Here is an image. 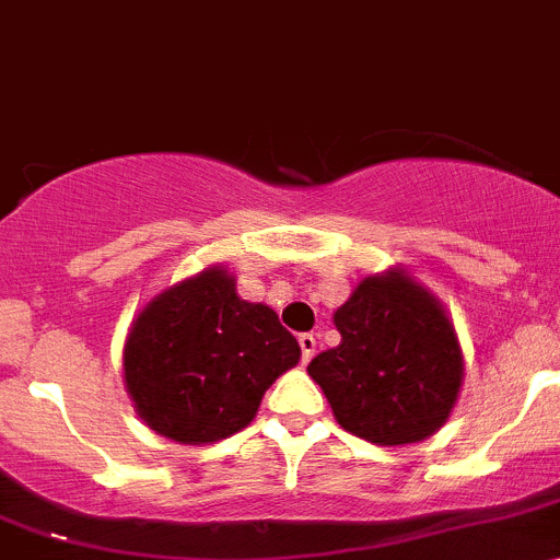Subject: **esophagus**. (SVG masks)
Returning a JSON list of instances; mask_svg holds the SVG:
<instances>
[{"instance_id": "1", "label": "esophagus", "mask_w": 560, "mask_h": 560, "mask_svg": "<svg viewBox=\"0 0 560 560\" xmlns=\"http://www.w3.org/2000/svg\"><path fill=\"white\" fill-rule=\"evenodd\" d=\"M300 349H302V363H311V357L316 354V335L311 332L300 335Z\"/></svg>"}]
</instances>
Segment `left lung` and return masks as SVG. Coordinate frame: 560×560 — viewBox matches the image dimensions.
<instances>
[{
  "mask_svg": "<svg viewBox=\"0 0 560 560\" xmlns=\"http://www.w3.org/2000/svg\"><path fill=\"white\" fill-rule=\"evenodd\" d=\"M332 322L340 343L313 357L307 374L349 434L390 448L443 429L465 380L443 302L393 266L363 277Z\"/></svg>",
  "mask_w": 560,
  "mask_h": 560,
  "instance_id": "left-lung-1",
  "label": "left lung"
}]
</instances>
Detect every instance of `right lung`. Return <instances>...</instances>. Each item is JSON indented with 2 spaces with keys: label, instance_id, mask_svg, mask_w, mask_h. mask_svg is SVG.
<instances>
[{
  "label": "right lung",
  "instance_id": "1",
  "mask_svg": "<svg viewBox=\"0 0 560 560\" xmlns=\"http://www.w3.org/2000/svg\"><path fill=\"white\" fill-rule=\"evenodd\" d=\"M300 357L277 313L242 300L225 266H209L142 305L124 343V382L148 429L209 445L253 423Z\"/></svg>",
  "mask_w": 560,
  "mask_h": 560
}]
</instances>
